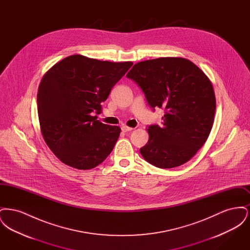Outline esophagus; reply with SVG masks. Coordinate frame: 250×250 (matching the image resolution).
<instances>
[{"label": "esophagus", "mask_w": 250, "mask_h": 250, "mask_svg": "<svg viewBox=\"0 0 250 250\" xmlns=\"http://www.w3.org/2000/svg\"><path fill=\"white\" fill-rule=\"evenodd\" d=\"M122 130L124 131V132H127V131L133 130V128L132 127H129V126H127V125H122Z\"/></svg>", "instance_id": "34e87169"}]
</instances>
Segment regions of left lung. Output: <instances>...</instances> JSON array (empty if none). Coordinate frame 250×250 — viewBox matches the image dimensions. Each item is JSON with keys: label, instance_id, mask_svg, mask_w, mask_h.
Returning a JSON list of instances; mask_svg holds the SVG:
<instances>
[{"label": "left lung", "instance_id": "obj_1", "mask_svg": "<svg viewBox=\"0 0 250 250\" xmlns=\"http://www.w3.org/2000/svg\"><path fill=\"white\" fill-rule=\"evenodd\" d=\"M126 77L138 84L150 107H163L162 125H149L140 149L150 164L171 168L190 160L208 139L215 96L208 77L189 60L163 57L140 62Z\"/></svg>", "mask_w": 250, "mask_h": 250}]
</instances>
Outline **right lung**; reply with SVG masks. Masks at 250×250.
Returning <instances> with one entry per match:
<instances>
[{"label":"right lung","instance_id":"obj_1","mask_svg":"<svg viewBox=\"0 0 250 250\" xmlns=\"http://www.w3.org/2000/svg\"><path fill=\"white\" fill-rule=\"evenodd\" d=\"M132 64L76 54L60 61L44 75L37 93L40 129L62 163L90 169L111 153L121 128L102 124L94 115L101 112V103Z\"/></svg>","mask_w":250,"mask_h":250}]
</instances>
